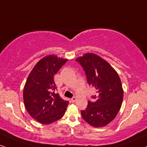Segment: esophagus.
<instances>
[{
	"label": "esophagus",
	"mask_w": 147,
	"mask_h": 147,
	"mask_svg": "<svg viewBox=\"0 0 147 147\" xmlns=\"http://www.w3.org/2000/svg\"><path fill=\"white\" fill-rule=\"evenodd\" d=\"M76 100H77V98H76L75 97H73L71 98V102H75L76 101Z\"/></svg>",
	"instance_id": "1"
}]
</instances>
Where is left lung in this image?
<instances>
[{
  "label": "left lung",
  "mask_w": 147,
  "mask_h": 147,
  "mask_svg": "<svg viewBox=\"0 0 147 147\" xmlns=\"http://www.w3.org/2000/svg\"><path fill=\"white\" fill-rule=\"evenodd\" d=\"M89 85L96 90L94 101H88L82 117L93 127L106 126L114 119L121 107L123 98L122 84L117 72L104 59L92 53L77 57Z\"/></svg>",
  "instance_id": "1"
}]
</instances>
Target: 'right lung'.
Listing matches in <instances>:
<instances>
[{"instance_id":"add662e5","label":"right lung","mask_w":147,"mask_h":147,"mask_svg":"<svg viewBox=\"0 0 147 147\" xmlns=\"http://www.w3.org/2000/svg\"><path fill=\"white\" fill-rule=\"evenodd\" d=\"M67 59L49 55L38 61L28 77L23 91L26 109L34 119L49 124L64 116L69 102L55 93L53 77L67 62Z\"/></svg>"}]
</instances>
